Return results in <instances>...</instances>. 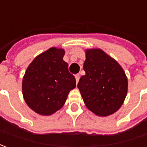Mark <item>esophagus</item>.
I'll list each match as a JSON object with an SVG mask.
<instances>
[{"instance_id":"34e87169","label":"esophagus","mask_w":147,"mask_h":147,"mask_svg":"<svg viewBox=\"0 0 147 147\" xmlns=\"http://www.w3.org/2000/svg\"><path fill=\"white\" fill-rule=\"evenodd\" d=\"M79 78H80V75H79V74H76V75H75V79H76L77 83L79 81Z\"/></svg>"}]
</instances>
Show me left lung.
I'll use <instances>...</instances> for the list:
<instances>
[{"mask_svg": "<svg viewBox=\"0 0 147 147\" xmlns=\"http://www.w3.org/2000/svg\"><path fill=\"white\" fill-rule=\"evenodd\" d=\"M78 88L88 110L97 116L113 115L123 104L127 92V78L115 59L101 49H87Z\"/></svg>", "mask_w": 147, "mask_h": 147, "instance_id": "1", "label": "left lung"}]
</instances>
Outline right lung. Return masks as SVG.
Segmentation results:
<instances>
[{"mask_svg": "<svg viewBox=\"0 0 147 147\" xmlns=\"http://www.w3.org/2000/svg\"><path fill=\"white\" fill-rule=\"evenodd\" d=\"M65 50L51 47L28 66L22 82L23 96L28 107L41 115L61 109L76 80L63 59Z\"/></svg>", "mask_w": 147, "mask_h": 147, "instance_id": "1", "label": "right lung"}]
</instances>
